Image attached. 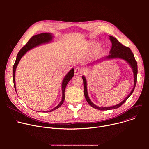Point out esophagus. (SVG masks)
Instances as JSON below:
<instances>
[{
	"label": "esophagus",
	"mask_w": 149,
	"mask_h": 149,
	"mask_svg": "<svg viewBox=\"0 0 149 149\" xmlns=\"http://www.w3.org/2000/svg\"><path fill=\"white\" fill-rule=\"evenodd\" d=\"M82 72V69H81L80 68H76L75 69V75H78L80 74Z\"/></svg>",
	"instance_id": "obj_1"
}]
</instances>
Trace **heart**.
<instances>
[{
  "instance_id": "obj_1",
  "label": "heart",
  "mask_w": 149,
  "mask_h": 149,
  "mask_svg": "<svg viewBox=\"0 0 149 149\" xmlns=\"http://www.w3.org/2000/svg\"><path fill=\"white\" fill-rule=\"evenodd\" d=\"M93 44H94L93 42H88V44H87V45H86V49L87 50L90 49L92 48ZM100 51V47L99 45H97V46L95 47V49H94V52H95V53H97V52H98Z\"/></svg>"
}]
</instances>
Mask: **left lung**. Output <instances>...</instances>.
Returning a JSON list of instances; mask_svg holds the SVG:
<instances>
[{"mask_svg": "<svg viewBox=\"0 0 149 149\" xmlns=\"http://www.w3.org/2000/svg\"><path fill=\"white\" fill-rule=\"evenodd\" d=\"M110 39L112 43V47L111 48V50L110 51V54L106 56L105 58L108 59H112V58H121L124 60H125L127 62L129 63V65L131 66V67L133 69V73H134V87L133 90H132L130 94L127 96L121 102L120 104L116 105L114 106H112V107H99L94 105L91 101L90 100L88 93H87V81L85 77L82 76V79H83V83H84V95L85 98H86L87 101L88 103L92 107L100 110H109L112 109H116L118 107H120L121 105H122L126 100L129 98V97L132 94V93L134 91V90L136 87V83H137V61L135 59L134 56L131 51V49L129 48L124 46L123 44H121L120 42L114 37L112 36H110Z\"/></svg>", "mask_w": 149, "mask_h": 149, "instance_id": "8db88e82", "label": "left lung"}]
</instances>
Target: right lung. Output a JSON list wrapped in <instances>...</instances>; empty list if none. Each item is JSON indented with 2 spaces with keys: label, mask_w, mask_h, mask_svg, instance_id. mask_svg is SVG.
I'll return each instance as SVG.
<instances>
[{
  "label": "right lung",
  "mask_w": 149,
  "mask_h": 149,
  "mask_svg": "<svg viewBox=\"0 0 149 149\" xmlns=\"http://www.w3.org/2000/svg\"><path fill=\"white\" fill-rule=\"evenodd\" d=\"M52 35L50 33H42L34 35L31 38V39L28 41L26 44L19 51V52H18V54L17 55L16 61H15L14 65H13V84H14V87H15V91H16L15 78V71H16V68L17 66L18 63H19V61L20 60L21 58H22L26 54V52L32 49L33 48H34L36 46H38L40 44L48 43V42H49V41H51L52 40ZM74 74V70L72 68L67 74V75L65 77L64 79H63V80L62 81V100L60 102V103L54 109L51 110L50 111H47L45 112H51V111H52L61 107V105L62 104V103L63 102V101H64V100H65L64 93H65V90L67 85L68 83V82L71 80V79L73 77Z\"/></svg>",
  "instance_id": "1"
}]
</instances>
